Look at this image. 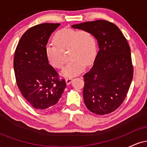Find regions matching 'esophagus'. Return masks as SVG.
<instances>
[{
	"label": "esophagus",
	"mask_w": 147,
	"mask_h": 147,
	"mask_svg": "<svg viewBox=\"0 0 147 147\" xmlns=\"http://www.w3.org/2000/svg\"><path fill=\"white\" fill-rule=\"evenodd\" d=\"M72 82V78H67L65 79V82H66L67 85H69V84H71Z\"/></svg>",
	"instance_id": "34e87169"
}]
</instances>
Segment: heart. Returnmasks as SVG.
<instances>
[{
  "label": "heart",
  "mask_w": 147,
  "mask_h": 147,
  "mask_svg": "<svg viewBox=\"0 0 147 147\" xmlns=\"http://www.w3.org/2000/svg\"><path fill=\"white\" fill-rule=\"evenodd\" d=\"M54 45H48L45 55L49 63L56 68H61L65 63L61 52L68 50L70 62L62 70V76L72 77L83 71L86 65H90L97 53L95 36L87 30L63 28L54 36Z\"/></svg>",
  "instance_id": "heart-1"
}]
</instances>
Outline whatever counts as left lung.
I'll return each instance as SVG.
<instances>
[{
    "mask_svg": "<svg viewBox=\"0 0 147 147\" xmlns=\"http://www.w3.org/2000/svg\"><path fill=\"white\" fill-rule=\"evenodd\" d=\"M72 28L90 32L99 49L93 65L84 75V103L93 113H110L122 104L133 79L127 40L117 26L104 20L72 25Z\"/></svg>",
    "mask_w": 147,
    "mask_h": 147,
    "instance_id": "obj_1",
    "label": "left lung"
}]
</instances>
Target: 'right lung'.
Here are the masks:
<instances>
[{"label":"right lung","mask_w":147,"mask_h":147,"mask_svg":"<svg viewBox=\"0 0 147 147\" xmlns=\"http://www.w3.org/2000/svg\"><path fill=\"white\" fill-rule=\"evenodd\" d=\"M59 23H43L27 30L18 42L14 58L16 83L24 98L39 110H48L58 102L65 82L49 64L45 48Z\"/></svg>","instance_id":"right-lung-1"}]
</instances>
